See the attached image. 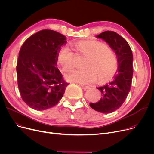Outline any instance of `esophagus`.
Instances as JSON below:
<instances>
[{"instance_id": "34e87169", "label": "esophagus", "mask_w": 154, "mask_h": 154, "mask_svg": "<svg viewBox=\"0 0 154 154\" xmlns=\"http://www.w3.org/2000/svg\"><path fill=\"white\" fill-rule=\"evenodd\" d=\"M80 85H81L82 88H83V89H84V90H86V89H87L88 88H89V86H88V85H84L83 84H80Z\"/></svg>"}]
</instances>
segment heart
<instances>
[{
	"mask_svg": "<svg viewBox=\"0 0 154 154\" xmlns=\"http://www.w3.org/2000/svg\"><path fill=\"white\" fill-rule=\"evenodd\" d=\"M79 55L85 57L82 70H74L66 75L68 81L85 83L94 81L105 83L114 76L119 60L116 52L109 45L98 40H85L72 44ZM75 56L67 47H63L57 54V63L62 72L74 67Z\"/></svg>",
	"mask_w": 154,
	"mask_h": 154,
	"instance_id": "obj_1",
	"label": "heart"
}]
</instances>
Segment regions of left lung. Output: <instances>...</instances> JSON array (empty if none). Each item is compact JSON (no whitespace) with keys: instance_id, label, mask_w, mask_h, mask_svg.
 I'll return each mask as SVG.
<instances>
[{"instance_id":"left-lung-1","label":"left lung","mask_w":154,"mask_h":154,"mask_svg":"<svg viewBox=\"0 0 154 154\" xmlns=\"http://www.w3.org/2000/svg\"><path fill=\"white\" fill-rule=\"evenodd\" d=\"M96 37L106 41L116 52L119 60L114 80L106 85L97 87L101 92L102 97L99 102L90 103L94 110L109 114L121 107L130 91L133 76V55L128 42L116 32L105 31Z\"/></svg>"}]
</instances>
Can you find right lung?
<instances>
[{
    "label": "right lung",
    "mask_w": 154,
    "mask_h": 154,
    "mask_svg": "<svg viewBox=\"0 0 154 154\" xmlns=\"http://www.w3.org/2000/svg\"><path fill=\"white\" fill-rule=\"evenodd\" d=\"M66 37L52 30H42L22 44L17 74L23 101L36 110L50 109L62 99L69 83L57 67V54L66 44Z\"/></svg>",
    "instance_id": "add662e5"
}]
</instances>
